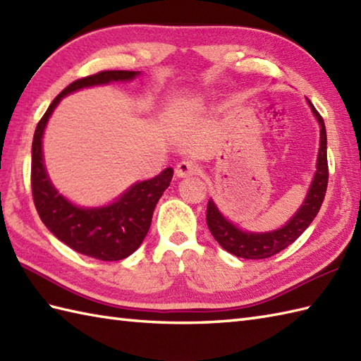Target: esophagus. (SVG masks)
I'll return each mask as SVG.
<instances>
[{
    "mask_svg": "<svg viewBox=\"0 0 361 361\" xmlns=\"http://www.w3.org/2000/svg\"><path fill=\"white\" fill-rule=\"evenodd\" d=\"M198 172V164L192 159H183L175 167V173L180 176V178H185V176L195 175Z\"/></svg>",
    "mask_w": 361,
    "mask_h": 361,
    "instance_id": "1",
    "label": "esophagus"
}]
</instances>
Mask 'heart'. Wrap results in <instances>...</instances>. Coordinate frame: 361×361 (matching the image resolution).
I'll list each match as a JSON object with an SVG mask.
<instances>
[{
	"mask_svg": "<svg viewBox=\"0 0 361 361\" xmlns=\"http://www.w3.org/2000/svg\"><path fill=\"white\" fill-rule=\"evenodd\" d=\"M198 105H200V104H198L197 101L186 102V104H183L181 106H178V110H175V114H186V113H190V111L197 110Z\"/></svg>",
	"mask_w": 361,
	"mask_h": 361,
	"instance_id": "1",
	"label": "heart"
}]
</instances>
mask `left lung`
<instances>
[{
  "mask_svg": "<svg viewBox=\"0 0 361 361\" xmlns=\"http://www.w3.org/2000/svg\"><path fill=\"white\" fill-rule=\"evenodd\" d=\"M309 105L312 106V111L317 116L321 127L317 173L315 178L312 181L307 198H305L301 208H299L293 219H291L286 226H282L278 231L264 234L243 233L221 216L212 200L208 202V208H206V224H208L211 234L214 235V239L220 243L221 248L237 257L267 259L278 255V252L286 250L288 245L293 243L298 237L309 228L313 219H315L317 214L319 212L321 204L324 202L329 181L327 136L323 116L317 111V109L312 105L310 101Z\"/></svg>",
  "mask_w": 361,
  "mask_h": 361,
  "instance_id": "8db88e82",
  "label": "left lung"
}]
</instances>
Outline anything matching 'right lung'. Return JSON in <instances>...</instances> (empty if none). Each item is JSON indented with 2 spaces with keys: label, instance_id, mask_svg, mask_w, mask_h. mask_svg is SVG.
I'll return each mask as SVG.
<instances>
[{
  "label": "right lung",
  "instance_id": "obj_1",
  "mask_svg": "<svg viewBox=\"0 0 361 361\" xmlns=\"http://www.w3.org/2000/svg\"><path fill=\"white\" fill-rule=\"evenodd\" d=\"M136 74L137 71H99L74 80L51 102L34 133L30 186L38 216L59 240L80 255L99 260L126 259L140 248L149 233L153 209L171 185L173 171L167 167L155 178L136 183L118 202L105 208H78L65 200L51 185L43 166L42 136L52 110L63 96L83 87L130 80Z\"/></svg>",
  "mask_w": 361,
  "mask_h": 361
}]
</instances>
